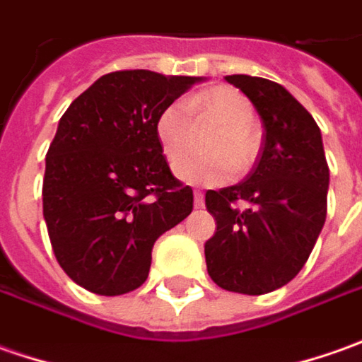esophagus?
I'll return each mask as SVG.
<instances>
[{
	"instance_id": "obj_1",
	"label": "esophagus",
	"mask_w": 362,
	"mask_h": 362,
	"mask_svg": "<svg viewBox=\"0 0 362 362\" xmlns=\"http://www.w3.org/2000/svg\"><path fill=\"white\" fill-rule=\"evenodd\" d=\"M194 206L196 208H202L204 206V196H202V192H198V190L194 192Z\"/></svg>"
}]
</instances>
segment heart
<instances>
[{
  "label": "heart",
  "mask_w": 362,
  "mask_h": 362,
  "mask_svg": "<svg viewBox=\"0 0 362 362\" xmlns=\"http://www.w3.org/2000/svg\"><path fill=\"white\" fill-rule=\"evenodd\" d=\"M192 107L201 115L221 124L219 132L211 139L209 147L216 151L212 157L180 158L189 151L193 143L192 107L188 102H172L158 116L156 132L162 150L170 162L176 163V176L190 184L216 186L228 180L234 172L246 170L258 154V134L255 130V106L246 95L232 88L218 86L198 95Z\"/></svg>",
  "instance_id": "b5f03b06"
}]
</instances>
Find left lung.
Masks as SVG:
<instances>
[{
  "mask_svg": "<svg viewBox=\"0 0 362 362\" xmlns=\"http://www.w3.org/2000/svg\"><path fill=\"white\" fill-rule=\"evenodd\" d=\"M226 81L255 104L264 140L243 182L206 192L216 220L206 267L224 291L267 294L293 281L315 248L327 218L329 164L317 122L281 83L244 74ZM240 199L246 211L235 208Z\"/></svg>",
  "mask_w": 362,
  "mask_h": 362,
  "instance_id": "obj_1",
  "label": "left lung"
}]
</instances>
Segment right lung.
Returning <instances> with one entry per match:
<instances>
[{
	"mask_svg": "<svg viewBox=\"0 0 362 362\" xmlns=\"http://www.w3.org/2000/svg\"><path fill=\"white\" fill-rule=\"evenodd\" d=\"M202 78L122 69L66 110L45 154L44 218L59 267L102 296L142 286L158 238L192 212L170 172L156 122Z\"/></svg>",
	"mask_w": 362,
	"mask_h": 362,
	"instance_id": "add662e5",
	"label": "right lung"
}]
</instances>
